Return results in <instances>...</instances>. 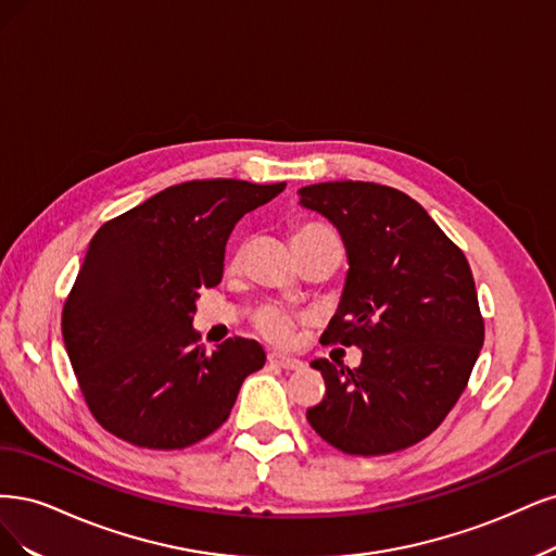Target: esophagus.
I'll list each match as a JSON object with an SVG mask.
<instances>
[{
  "label": "esophagus",
  "mask_w": 556,
  "mask_h": 556,
  "mask_svg": "<svg viewBox=\"0 0 556 556\" xmlns=\"http://www.w3.org/2000/svg\"><path fill=\"white\" fill-rule=\"evenodd\" d=\"M267 363L281 367V369H302V361L293 355H283V353H267Z\"/></svg>",
  "instance_id": "34e87169"
}]
</instances>
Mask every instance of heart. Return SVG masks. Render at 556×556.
Listing matches in <instances>:
<instances>
[{"label": "heart", "instance_id": "obj_1", "mask_svg": "<svg viewBox=\"0 0 556 556\" xmlns=\"http://www.w3.org/2000/svg\"><path fill=\"white\" fill-rule=\"evenodd\" d=\"M291 242H293L295 254H300L302 249H307L312 244L339 242V240L334 232L324 224H302L293 230ZM238 263H240V254L232 256L230 267H238ZM295 320H298V316L291 309L281 307V304H263V307H258L254 314L256 330L267 339V342H273V344L289 342L293 334V328H295Z\"/></svg>", "mask_w": 556, "mask_h": 556}]
</instances>
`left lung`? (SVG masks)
Listing matches in <instances>:
<instances>
[{"mask_svg":"<svg viewBox=\"0 0 556 556\" xmlns=\"http://www.w3.org/2000/svg\"><path fill=\"white\" fill-rule=\"evenodd\" d=\"M300 205L339 230L349 256L324 344L363 349L361 367L314 361L326 397L316 434L349 455H388L429 437L469 383L485 339L467 256L410 195L374 182L302 187Z\"/></svg>","mask_w":556,"mask_h":556,"instance_id":"obj_1","label":"left lung"}]
</instances>
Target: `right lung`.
<instances>
[{"instance_id":"right-lung-1","label":"right lung","mask_w":556,"mask_h":556,"mask_svg":"<svg viewBox=\"0 0 556 556\" xmlns=\"http://www.w3.org/2000/svg\"><path fill=\"white\" fill-rule=\"evenodd\" d=\"M286 182L191 180L105 222L62 312V337L97 422L122 441L180 451L219 429L265 365L254 339L199 346L201 289L222 281L230 230Z\"/></svg>"}]
</instances>
